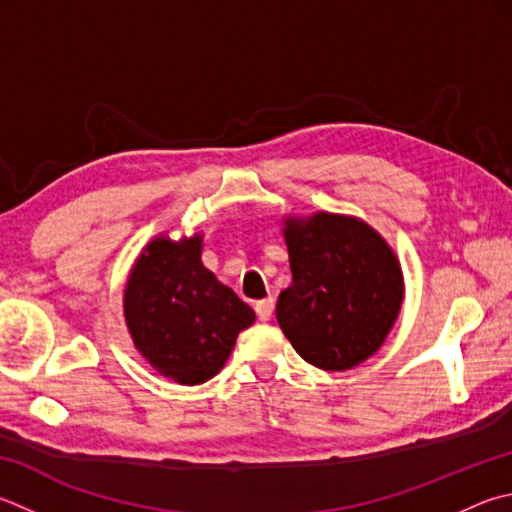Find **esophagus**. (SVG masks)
Here are the masks:
<instances>
[{
  "mask_svg": "<svg viewBox=\"0 0 512 512\" xmlns=\"http://www.w3.org/2000/svg\"><path fill=\"white\" fill-rule=\"evenodd\" d=\"M255 311H257V315H259V320L268 322V320L273 318L275 300H273V297H264V300H259V302L255 304Z\"/></svg>",
  "mask_w": 512,
  "mask_h": 512,
  "instance_id": "esophagus-1",
  "label": "esophagus"
}]
</instances>
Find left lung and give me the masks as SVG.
<instances>
[{
	"label": "left lung",
	"instance_id": "1",
	"mask_svg": "<svg viewBox=\"0 0 512 512\" xmlns=\"http://www.w3.org/2000/svg\"><path fill=\"white\" fill-rule=\"evenodd\" d=\"M282 235L293 282L277 297V322L313 367L345 371L383 347L401 313L403 268L367 221L338 212L286 215Z\"/></svg>",
	"mask_w": 512,
	"mask_h": 512
}]
</instances>
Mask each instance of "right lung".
<instances>
[{
    "label": "right lung",
    "mask_w": 512,
    "mask_h": 512,
    "mask_svg": "<svg viewBox=\"0 0 512 512\" xmlns=\"http://www.w3.org/2000/svg\"><path fill=\"white\" fill-rule=\"evenodd\" d=\"M203 235H156L136 257L123 315L136 351L161 376L201 385L224 369L255 311L201 262Z\"/></svg>",
    "instance_id": "obj_1"
}]
</instances>
